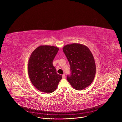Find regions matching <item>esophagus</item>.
Masks as SVG:
<instances>
[{
  "label": "esophagus",
  "instance_id": "esophagus-1",
  "mask_svg": "<svg viewBox=\"0 0 122 122\" xmlns=\"http://www.w3.org/2000/svg\"><path fill=\"white\" fill-rule=\"evenodd\" d=\"M62 77H63V79H65V78H66V76H65V74H64L62 75Z\"/></svg>",
  "mask_w": 122,
  "mask_h": 122
}]
</instances>
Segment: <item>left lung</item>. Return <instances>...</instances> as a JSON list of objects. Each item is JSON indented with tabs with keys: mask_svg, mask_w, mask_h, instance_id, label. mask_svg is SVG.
<instances>
[{
	"mask_svg": "<svg viewBox=\"0 0 122 122\" xmlns=\"http://www.w3.org/2000/svg\"><path fill=\"white\" fill-rule=\"evenodd\" d=\"M63 50L71 66V74L67 76V80L76 90L85 89L91 84L96 75V64L91 51L79 43L67 44Z\"/></svg>",
	"mask_w": 122,
	"mask_h": 122,
	"instance_id": "8db88e82",
	"label": "left lung"
}]
</instances>
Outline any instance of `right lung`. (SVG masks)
I'll list each match as a JSON object with an SVG mask.
<instances>
[{
  "instance_id": "1",
  "label": "right lung",
  "mask_w": 122,
  "mask_h": 122,
  "mask_svg": "<svg viewBox=\"0 0 122 122\" xmlns=\"http://www.w3.org/2000/svg\"><path fill=\"white\" fill-rule=\"evenodd\" d=\"M59 50L54 46L41 45L31 55L28 72L32 84L40 91L51 93L57 88L62 76L56 73L53 61Z\"/></svg>"
}]
</instances>
